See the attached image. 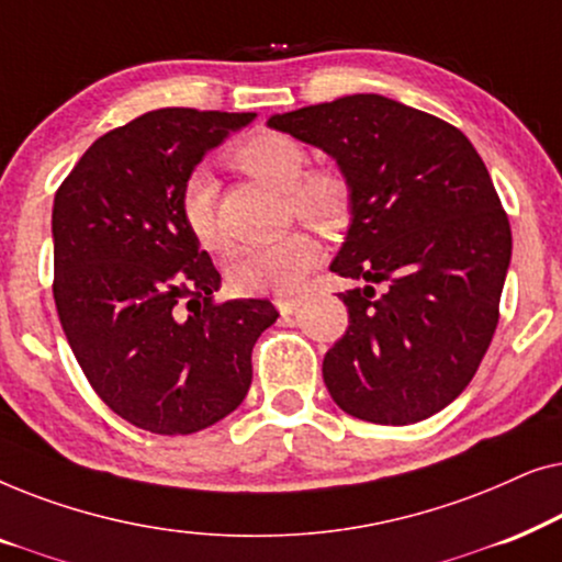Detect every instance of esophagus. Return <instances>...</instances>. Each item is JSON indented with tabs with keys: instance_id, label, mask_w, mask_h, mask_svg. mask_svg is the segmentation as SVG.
I'll return each mask as SVG.
<instances>
[{
	"instance_id": "34e87169",
	"label": "esophagus",
	"mask_w": 562,
	"mask_h": 562,
	"mask_svg": "<svg viewBox=\"0 0 562 562\" xmlns=\"http://www.w3.org/2000/svg\"><path fill=\"white\" fill-rule=\"evenodd\" d=\"M299 304H302V299L296 296H276V306H279L281 314H294Z\"/></svg>"
}]
</instances>
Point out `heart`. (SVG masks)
Here are the masks:
<instances>
[{
	"mask_svg": "<svg viewBox=\"0 0 562 562\" xmlns=\"http://www.w3.org/2000/svg\"><path fill=\"white\" fill-rule=\"evenodd\" d=\"M235 160L243 171L263 179L289 194V202L302 220L319 227H340L350 212V187L342 173L333 168L306 171L310 156L291 135L263 133L237 145ZM217 187L206 168H196L181 187V217L189 233L204 248H220L222 233L217 225ZM322 245L306 233H291L281 240L248 248L229 268V279L237 291L252 294L289 296L302 286L304 276L319 263Z\"/></svg>",
	"mask_w": 562,
	"mask_h": 562,
	"instance_id": "obj_1",
	"label": "heart"
}]
</instances>
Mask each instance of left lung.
I'll return each instance as SVG.
<instances>
[{
	"mask_svg": "<svg viewBox=\"0 0 562 562\" xmlns=\"http://www.w3.org/2000/svg\"><path fill=\"white\" fill-rule=\"evenodd\" d=\"M268 127L325 150L350 187L329 271L366 286L337 294L350 319L322 363L329 396L375 425L432 417L479 371L512 260L481 156L458 127L381 94L273 114Z\"/></svg>",
	"mask_w": 562,
	"mask_h": 562,
	"instance_id": "8db88e82",
	"label": "left lung"
}]
</instances>
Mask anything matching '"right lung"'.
Instances as JSON below:
<instances>
[{"mask_svg":"<svg viewBox=\"0 0 562 562\" xmlns=\"http://www.w3.org/2000/svg\"><path fill=\"white\" fill-rule=\"evenodd\" d=\"M252 112L166 106L99 137L53 202L58 319L102 402L156 435L243 404L268 299L214 302L220 273L181 217V187Z\"/></svg>","mask_w":562,"mask_h":562,"instance_id":"1","label":"right lung"}]
</instances>
